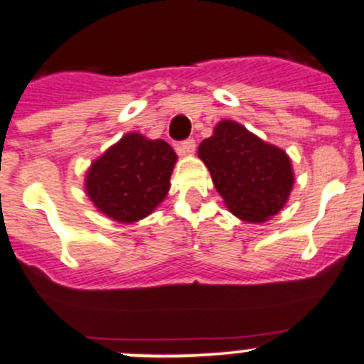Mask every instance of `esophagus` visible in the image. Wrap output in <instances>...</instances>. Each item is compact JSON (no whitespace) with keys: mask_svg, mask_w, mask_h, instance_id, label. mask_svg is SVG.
<instances>
[{"mask_svg":"<svg viewBox=\"0 0 364 364\" xmlns=\"http://www.w3.org/2000/svg\"><path fill=\"white\" fill-rule=\"evenodd\" d=\"M195 139H191V138H188V139H185V141H181L179 143L178 146H176V150H178V154L179 155H191L195 151Z\"/></svg>","mask_w":364,"mask_h":364,"instance_id":"esophagus-1","label":"esophagus"}]
</instances>
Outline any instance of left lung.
Returning <instances> with one entry per match:
<instances>
[{"label":"left lung","instance_id":"1","mask_svg":"<svg viewBox=\"0 0 364 364\" xmlns=\"http://www.w3.org/2000/svg\"><path fill=\"white\" fill-rule=\"evenodd\" d=\"M228 209L247 223H262L285 205L294 185L289 155L233 121H221L198 146Z\"/></svg>","mask_w":364,"mask_h":364}]
</instances>
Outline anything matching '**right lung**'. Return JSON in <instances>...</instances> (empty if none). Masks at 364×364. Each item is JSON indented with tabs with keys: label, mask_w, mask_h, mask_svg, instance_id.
I'll return each instance as SVG.
<instances>
[{
	"label": "right lung",
	"mask_w": 364,
	"mask_h": 364,
	"mask_svg": "<svg viewBox=\"0 0 364 364\" xmlns=\"http://www.w3.org/2000/svg\"><path fill=\"white\" fill-rule=\"evenodd\" d=\"M174 150L162 139L126 134L86 174V191L95 205L119 223L149 215L169 191Z\"/></svg>",
	"instance_id": "right-lung-1"
}]
</instances>
